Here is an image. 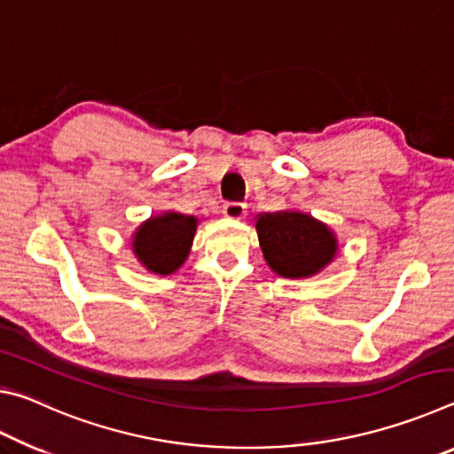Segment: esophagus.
Segmentation results:
<instances>
[{
    "label": "esophagus",
    "instance_id": "34e87169",
    "mask_svg": "<svg viewBox=\"0 0 454 454\" xmlns=\"http://www.w3.org/2000/svg\"><path fill=\"white\" fill-rule=\"evenodd\" d=\"M224 216L232 220H240L246 216V204L244 202H226L224 204Z\"/></svg>",
    "mask_w": 454,
    "mask_h": 454
}]
</instances>
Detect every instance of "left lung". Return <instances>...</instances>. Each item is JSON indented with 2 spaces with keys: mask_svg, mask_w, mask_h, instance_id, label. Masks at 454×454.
Segmentation results:
<instances>
[{
  "mask_svg": "<svg viewBox=\"0 0 454 454\" xmlns=\"http://www.w3.org/2000/svg\"><path fill=\"white\" fill-rule=\"evenodd\" d=\"M268 266L284 278H309L336 254V238L309 214H264L256 222Z\"/></svg>",
  "mask_w": 454,
  "mask_h": 454,
  "instance_id": "8db88e82",
  "label": "left lung"
}]
</instances>
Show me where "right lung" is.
<instances>
[{"instance_id":"obj_1","label":"right lung","mask_w":454,"mask_h":454,"mask_svg":"<svg viewBox=\"0 0 454 454\" xmlns=\"http://www.w3.org/2000/svg\"><path fill=\"white\" fill-rule=\"evenodd\" d=\"M196 224L198 220L194 216L176 212L144 222L132 244L137 260L156 274L176 272L188 256Z\"/></svg>"}]
</instances>
